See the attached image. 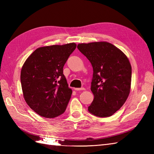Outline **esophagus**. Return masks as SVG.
Here are the masks:
<instances>
[{
	"label": "esophagus",
	"mask_w": 154,
	"mask_h": 154,
	"mask_svg": "<svg viewBox=\"0 0 154 154\" xmlns=\"http://www.w3.org/2000/svg\"><path fill=\"white\" fill-rule=\"evenodd\" d=\"M75 91H82V90H85V88L83 87H81V88H75L74 89Z\"/></svg>",
	"instance_id": "34e87169"
}]
</instances>
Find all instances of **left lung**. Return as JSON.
<instances>
[{
  "mask_svg": "<svg viewBox=\"0 0 154 154\" xmlns=\"http://www.w3.org/2000/svg\"><path fill=\"white\" fill-rule=\"evenodd\" d=\"M77 48L93 69L91 90L94 99L88 110L98 117L112 116L129 95L132 67L128 59L119 48L105 42L79 44Z\"/></svg>",
  "mask_w": 154,
  "mask_h": 154,
  "instance_id": "1",
  "label": "left lung"
}]
</instances>
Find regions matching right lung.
I'll use <instances>...</instances> for the list:
<instances>
[{
	"label": "right lung",
	"instance_id": "right-lung-1",
	"mask_svg": "<svg viewBox=\"0 0 154 154\" xmlns=\"http://www.w3.org/2000/svg\"><path fill=\"white\" fill-rule=\"evenodd\" d=\"M76 46L71 43L39 48L23 65L20 81L24 99L40 116L51 119L66 110L72 90L63 69Z\"/></svg>",
	"mask_w": 154,
	"mask_h": 154
}]
</instances>
